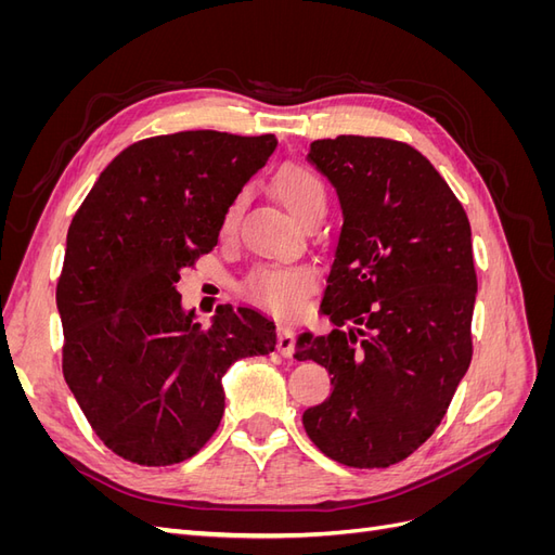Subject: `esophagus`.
Listing matches in <instances>:
<instances>
[{
	"label": "esophagus",
	"mask_w": 555,
	"mask_h": 555,
	"mask_svg": "<svg viewBox=\"0 0 555 555\" xmlns=\"http://www.w3.org/2000/svg\"><path fill=\"white\" fill-rule=\"evenodd\" d=\"M278 351L282 357L294 354V328L287 324L278 326Z\"/></svg>",
	"instance_id": "esophagus-1"
}]
</instances>
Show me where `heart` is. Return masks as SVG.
<instances>
[{
	"label": "heart",
	"mask_w": 555,
	"mask_h": 555,
	"mask_svg": "<svg viewBox=\"0 0 555 555\" xmlns=\"http://www.w3.org/2000/svg\"><path fill=\"white\" fill-rule=\"evenodd\" d=\"M273 188L278 198L296 220L300 222L306 215L326 208L324 182L306 164H284L275 173ZM241 208V196L229 204L222 217V231H231L236 224ZM314 273L308 266H259L251 271L243 292L255 304L273 310L278 314H294L306 304V296L314 289Z\"/></svg>",
	"instance_id": "obj_1"
}]
</instances>
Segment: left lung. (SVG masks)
Here are the masks:
<instances>
[{
  "label": "left lung",
  "instance_id": "obj_1",
  "mask_svg": "<svg viewBox=\"0 0 555 555\" xmlns=\"http://www.w3.org/2000/svg\"><path fill=\"white\" fill-rule=\"evenodd\" d=\"M308 159L338 192L343 231L322 300L335 328L296 343L298 361L333 375L304 426L333 461L389 467L440 426L473 359V231L444 178L408 143L324 139Z\"/></svg>",
  "mask_w": 555,
  "mask_h": 555
}]
</instances>
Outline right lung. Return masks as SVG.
<instances>
[{"label": "right lung", "mask_w": 555, "mask_h": 555, "mask_svg": "<svg viewBox=\"0 0 555 555\" xmlns=\"http://www.w3.org/2000/svg\"><path fill=\"white\" fill-rule=\"evenodd\" d=\"M278 139L178 131L122 150L66 233L57 282L64 379L111 451L139 465L192 459L224 414L222 377L275 349L255 308L220 306L210 328L180 304V271L217 245L229 204Z\"/></svg>", "instance_id": "obj_1"}]
</instances>
